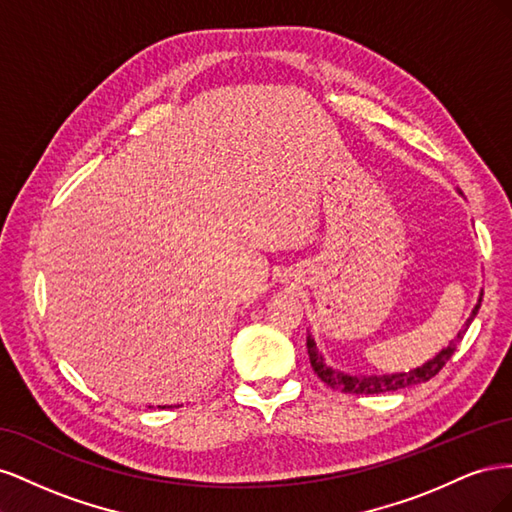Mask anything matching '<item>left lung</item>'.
Listing matches in <instances>:
<instances>
[{
	"label": "left lung",
	"instance_id": "1",
	"mask_svg": "<svg viewBox=\"0 0 512 512\" xmlns=\"http://www.w3.org/2000/svg\"><path fill=\"white\" fill-rule=\"evenodd\" d=\"M480 299L474 305L470 318L463 324V329L457 333V337L453 339L451 344L446 348H442L436 356H433L431 361L423 363L421 367L410 369V371H401V374H382V376H356V374H346V371H339L333 369L331 365H327L324 361V356L318 352L316 342L312 335H307V354H309V363H312V369L318 374V378L329 384L331 389L335 391H342V393H352V395H376V393H389V391H399V389H406V386H414V384H423L427 380H431L433 376L438 374V371L448 363L451 359L453 352L457 350V344L466 335L468 327L472 324V320L478 314V307H480Z\"/></svg>",
	"mask_w": 512,
	"mask_h": 512
}]
</instances>
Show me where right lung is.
Masks as SVG:
<instances>
[{"label":"right lung","mask_w":512,"mask_h":512,"mask_svg":"<svg viewBox=\"0 0 512 512\" xmlns=\"http://www.w3.org/2000/svg\"><path fill=\"white\" fill-rule=\"evenodd\" d=\"M158 408H166V406H158ZM170 408V406H168Z\"/></svg>","instance_id":"1"}]
</instances>
